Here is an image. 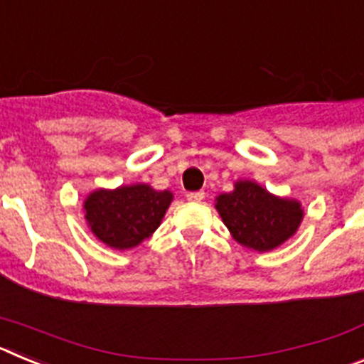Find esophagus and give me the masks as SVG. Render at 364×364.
Wrapping results in <instances>:
<instances>
[{
	"label": "esophagus",
	"mask_w": 364,
	"mask_h": 364,
	"mask_svg": "<svg viewBox=\"0 0 364 364\" xmlns=\"http://www.w3.org/2000/svg\"><path fill=\"white\" fill-rule=\"evenodd\" d=\"M186 197H188L189 202H200V200H204L205 193L204 191H191V193H188Z\"/></svg>",
	"instance_id": "34e87169"
}]
</instances>
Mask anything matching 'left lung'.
I'll return each instance as SVG.
<instances>
[{
	"mask_svg": "<svg viewBox=\"0 0 364 364\" xmlns=\"http://www.w3.org/2000/svg\"><path fill=\"white\" fill-rule=\"evenodd\" d=\"M215 208L233 239L255 252L281 246L304 217L301 202L275 197L253 180L235 182L233 191L218 195Z\"/></svg>",
	"mask_w": 364,
	"mask_h": 364,
	"instance_id": "obj_1",
	"label": "left lung"
}]
</instances>
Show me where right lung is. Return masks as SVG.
<instances>
[{"label":"right lung","instance_id":"add662e5","mask_svg":"<svg viewBox=\"0 0 364 364\" xmlns=\"http://www.w3.org/2000/svg\"><path fill=\"white\" fill-rule=\"evenodd\" d=\"M173 200L171 191L147 184L96 189L83 202L87 226L95 237L114 250H131L160 226Z\"/></svg>","mask_w":364,"mask_h":364}]
</instances>
